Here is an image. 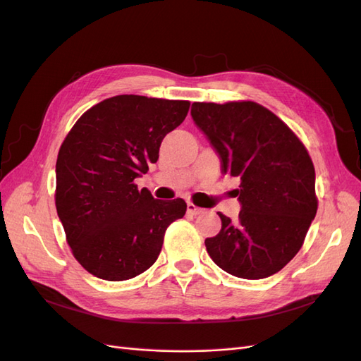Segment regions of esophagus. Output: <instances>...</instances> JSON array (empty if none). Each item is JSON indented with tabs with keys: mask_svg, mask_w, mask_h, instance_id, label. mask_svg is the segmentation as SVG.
<instances>
[{
	"mask_svg": "<svg viewBox=\"0 0 361 361\" xmlns=\"http://www.w3.org/2000/svg\"><path fill=\"white\" fill-rule=\"evenodd\" d=\"M187 212H188V215L195 216V215L202 214L203 209H202V207H199V206H195L194 203H188V204H187Z\"/></svg>",
	"mask_w": 361,
	"mask_h": 361,
	"instance_id": "1",
	"label": "esophagus"
}]
</instances>
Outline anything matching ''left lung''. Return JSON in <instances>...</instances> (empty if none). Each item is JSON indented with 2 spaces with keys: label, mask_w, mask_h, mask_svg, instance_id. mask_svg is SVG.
Here are the masks:
<instances>
[{
  "label": "left lung",
  "mask_w": 361,
  "mask_h": 361,
  "mask_svg": "<svg viewBox=\"0 0 361 361\" xmlns=\"http://www.w3.org/2000/svg\"><path fill=\"white\" fill-rule=\"evenodd\" d=\"M191 117L220 158L221 173L241 180L238 220L218 212L221 231L206 238L207 253L235 277L276 274L300 251L318 209L307 150L256 102H194Z\"/></svg>",
  "instance_id": "8db88e82"
}]
</instances>
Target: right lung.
I'll return each instance as SVG.
<instances>
[{
	"instance_id": "obj_1",
	"label": "right lung",
	"mask_w": 361,
	"mask_h": 361,
	"mask_svg": "<svg viewBox=\"0 0 361 361\" xmlns=\"http://www.w3.org/2000/svg\"><path fill=\"white\" fill-rule=\"evenodd\" d=\"M188 101L120 94L85 111L56 164V206L75 259L97 279L122 281L155 264L182 199L157 200L134 180L187 117Z\"/></svg>"
}]
</instances>
